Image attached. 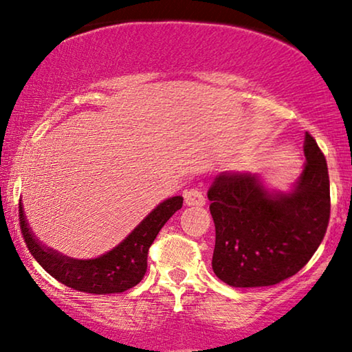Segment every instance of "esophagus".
Listing matches in <instances>:
<instances>
[{"mask_svg": "<svg viewBox=\"0 0 352 352\" xmlns=\"http://www.w3.org/2000/svg\"><path fill=\"white\" fill-rule=\"evenodd\" d=\"M184 200L187 206H205L206 198L198 188H188L184 192Z\"/></svg>", "mask_w": 352, "mask_h": 352, "instance_id": "obj_1", "label": "esophagus"}]
</instances>
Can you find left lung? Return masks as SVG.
Listing matches in <instances>:
<instances>
[{"instance_id": "1", "label": "left lung", "mask_w": 352, "mask_h": 352, "mask_svg": "<svg viewBox=\"0 0 352 352\" xmlns=\"http://www.w3.org/2000/svg\"><path fill=\"white\" fill-rule=\"evenodd\" d=\"M307 164L287 190L258 175L219 176L208 192L216 226L212 270L232 287H262L300 272L325 235L330 184L325 157L305 135Z\"/></svg>"}]
</instances>
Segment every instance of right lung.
Instances as JSON below:
<instances>
[{"label":"right lung","instance_id":"1","mask_svg":"<svg viewBox=\"0 0 352 352\" xmlns=\"http://www.w3.org/2000/svg\"><path fill=\"white\" fill-rule=\"evenodd\" d=\"M181 195L159 203L111 251L94 258H74L45 246L34 235L20 200L19 217L25 243L36 262L65 286L87 294H119L135 287L147 270V251L168 219L182 206Z\"/></svg>","mask_w":352,"mask_h":352}]
</instances>
